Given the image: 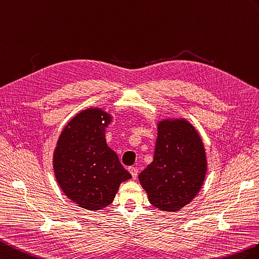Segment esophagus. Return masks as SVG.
Here are the masks:
<instances>
[{"label":"esophagus","mask_w":259,"mask_h":259,"mask_svg":"<svg viewBox=\"0 0 259 259\" xmlns=\"http://www.w3.org/2000/svg\"><path fill=\"white\" fill-rule=\"evenodd\" d=\"M128 170H130V173L132 174V177H133L134 180H136L137 175H139V169H137L136 167H133V166H131V167H128Z\"/></svg>","instance_id":"esophagus-1"}]
</instances>
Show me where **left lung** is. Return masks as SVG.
<instances>
[{
    "label": "left lung",
    "mask_w": 259,
    "mask_h": 259,
    "mask_svg": "<svg viewBox=\"0 0 259 259\" xmlns=\"http://www.w3.org/2000/svg\"><path fill=\"white\" fill-rule=\"evenodd\" d=\"M207 162L203 142L194 126L184 119L158 124L153 162L139 180L155 207L177 211L196 196Z\"/></svg>",
    "instance_id": "8db88e82"
}]
</instances>
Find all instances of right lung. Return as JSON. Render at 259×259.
<instances>
[{"instance_id": "obj_1", "label": "right lung", "mask_w": 259, "mask_h": 259, "mask_svg": "<svg viewBox=\"0 0 259 259\" xmlns=\"http://www.w3.org/2000/svg\"><path fill=\"white\" fill-rule=\"evenodd\" d=\"M107 113L89 108L67 124L54 152V173L68 198L89 210L106 207L114 200L119 184L132 175L107 146Z\"/></svg>"}]
</instances>
